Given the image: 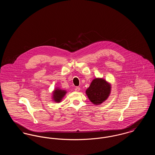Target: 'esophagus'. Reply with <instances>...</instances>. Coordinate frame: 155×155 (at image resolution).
Segmentation results:
<instances>
[{
  "label": "esophagus",
  "mask_w": 155,
  "mask_h": 155,
  "mask_svg": "<svg viewBox=\"0 0 155 155\" xmlns=\"http://www.w3.org/2000/svg\"><path fill=\"white\" fill-rule=\"evenodd\" d=\"M75 91H77V92H78V91H80V88L79 87H76L75 89Z\"/></svg>",
  "instance_id": "1"
}]
</instances>
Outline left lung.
Listing matches in <instances>:
<instances>
[{"mask_svg":"<svg viewBox=\"0 0 155 155\" xmlns=\"http://www.w3.org/2000/svg\"><path fill=\"white\" fill-rule=\"evenodd\" d=\"M111 84L102 78H96L91 82L86 94L90 101L94 104H101L110 95Z\"/></svg>","mask_w":155,"mask_h":155,"instance_id":"8db88e82","label":"left lung"}]
</instances>
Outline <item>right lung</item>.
<instances>
[{
	"instance_id": "add662e5",
	"label": "right lung",
	"mask_w": 155,
	"mask_h": 155,
	"mask_svg": "<svg viewBox=\"0 0 155 155\" xmlns=\"http://www.w3.org/2000/svg\"><path fill=\"white\" fill-rule=\"evenodd\" d=\"M66 91L61 89L59 88H56L53 91V95H52V99L53 101L56 102V103H59L61 102L62 99L65 96L66 94Z\"/></svg>"
}]
</instances>
